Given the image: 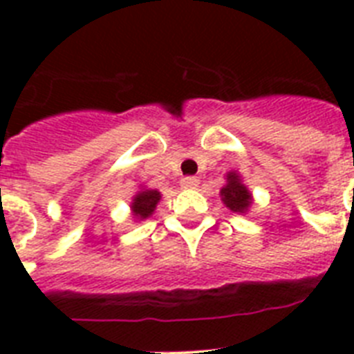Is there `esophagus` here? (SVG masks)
Masks as SVG:
<instances>
[{
  "instance_id": "obj_1",
  "label": "esophagus",
  "mask_w": 354,
  "mask_h": 354,
  "mask_svg": "<svg viewBox=\"0 0 354 354\" xmlns=\"http://www.w3.org/2000/svg\"><path fill=\"white\" fill-rule=\"evenodd\" d=\"M182 187L183 189H194V187H198V183H200V180L196 176H185V178H182Z\"/></svg>"
}]
</instances>
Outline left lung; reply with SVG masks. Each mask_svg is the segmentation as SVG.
<instances>
[{"label": "left lung", "mask_w": 354, "mask_h": 354, "mask_svg": "<svg viewBox=\"0 0 354 354\" xmlns=\"http://www.w3.org/2000/svg\"><path fill=\"white\" fill-rule=\"evenodd\" d=\"M224 204L235 213H244L252 205V194L248 193V189L241 183V178L235 172L227 174V183L221 191Z\"/></svg>", "instance_id": "1"}]
</instances>
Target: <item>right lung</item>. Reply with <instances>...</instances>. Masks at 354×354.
<instances>
[{"label": "right lung", "instance_id": "1", "mask_svg": "<svg viewBox=\"0 0 354 354\" xmlns=\"http://www.w3.org/2000/svg\"><path fill=\"white\" fill-rule=\"evenodd\" d=\"M160 193L158 191H141L139 194H136V198L132 202L133 215L138 218H147V216L152 215V211L156 209V204L160 202Z\"/></svg>", "mask_w": 354, "mask_h": 354}]
</instances>
